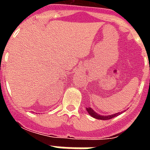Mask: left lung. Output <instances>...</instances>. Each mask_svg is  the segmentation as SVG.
Here are the masks:
<instances>
[{
	"instance_id": "1",
	"label": "left lung",
	"mask_w": 150,
	"mask_h": 150,
	"mask_svg": "<svg viewBox=\"0 0 150 150\" xmlns=\"http://www.w3.org/2000/svg\"><path fill=\"white\" fill-rule=\"evenodd\" d=\"M86 109H87V112L90 114V116H91L92 117H94V118L98 120L112 119V118H114V117L119 116L120 114H121V113L124 112V111H123V112H117V113H115V114H112V115H108V116H102V115H100L99 113L96 112H95L91 108H86Z\"/></svg>"
}]
</instances>
